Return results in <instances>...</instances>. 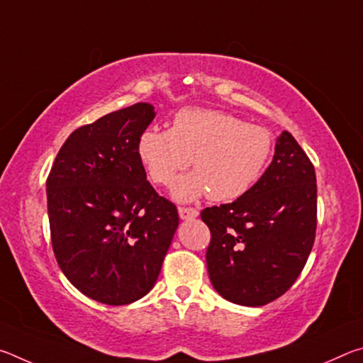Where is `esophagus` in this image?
<instances>
[{"label": "esophagus", "mask_w": 363, "mask_h": 363, "mask_svg": "<svg viewBox=\"0 0 363 363\" xmlns=\"http://www.w3.org/2000/svg\"><path fill=\"white\" fill-rule=\"evenodd\" d=\"M199 216V210L190 206H179V218L181 219H195Z\"/></svg>", "instance_id": "obj_1"}]
</instances>
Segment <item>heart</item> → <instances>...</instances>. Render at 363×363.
<instances>
[{
    "label": "heart",
    "mask_w": 363,
    "mask_h": 363,
    "mask_svg": "<svg viewBox=\"0 0 363 363\" xmlns=\"http://www.w3.org/2000/svg\"><path fill=\"white\" fill-rule=\"evenodd\" d=\"M272 147L274 138L266 128L223 110L187 107L174 115L169 130L149 128L140 134L138 157L149 179L163 187L192 163L195 171L174 184L177 200L208 192L214 201H230L259 179Z\"/></svg>",
    "instance_id": "obj_1"
}]
</instances>
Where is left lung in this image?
<instances>
[{"label":"left lung","instance_id":"obj_1","mask_svg":"<svg viewBox=\"0 0 363 363\" xmlns=\"http://www.w3.org/2000/svg\"><path fill=\"white\" fill-rule=\"evenodd\" d=\"M210 280L220 296L240 306L280 298L299 277L317 229L315 169L290 133L275 144L272 163L232 203L205 208Z\"/></svg>","mask_w":363,"mask_h":363}]
</instances>
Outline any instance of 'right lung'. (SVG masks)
I'll use <instances>...</instances> for the list:
<instances>
[{"instance_id": "add662e5", "label": "right lung", "mask_w": 363, "mask_h": 363, "mask_svg": "<svg viewBox=\"0 0 363 363\" xmlns=\"http://www.w3.org/2000/svg\"><path fill=\"white\" fill-rule=\"evenodd\" d=\"M155 118L145 102L73 131L46 181L54 256L70 284L108 306L149 293L179 225L147 181L138 139Z\"/></svg>"}]
</instances>
